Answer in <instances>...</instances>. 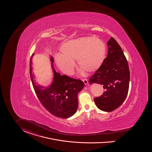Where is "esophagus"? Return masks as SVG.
Here are the masks:
<instances>
[{
    "instance_id": "esophagus-1",
    "label": "esophagus",
    "mask_w": 152,
    "mask_h": 152,
    "mask_svg": "<svg viewBox=\"0 0 152 152\" xmlns=\"http://www.w3.org/2000/svg\"><path fill=\"white\" fill-rule=\"evenodd\" d=\"M82 81L83 82L85 85H87L88 83V80L87 79H83Z\"/></svg>"
}]
</instances>
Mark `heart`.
<instances>
[{
	"mask_svg": "<svg viewBox=\"0 0 152 152\" xmlns=\"http://www.w3.org/2000/svg\"><path fill=\"white\" fill-rule=\"evenodd\" d=\"M60 51L61 54L55 56V62L61 71L70 75L74 71L75 60L86 72L97 70L104 59L106 48L100 39L85 37L65 42L61 45Z\"/></svg>",
	"mask_w": 152,
	"mask_h": 152,
	"instance_id": "heart-1",
	"label": "heart"
}]
</instances>
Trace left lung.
Segmentation results:
<instances>
[{
	"instance_id": "1",
	"label": "left lung",
	"mask_w": 152,
	"mask_h": 152,
	"mask_svg": "<svg viewBox=\"0 0 152 152\" xmlns=\"http://www.w3.org/2000/svg\"><path fill=\"white\" fill-rule=\"evenodd\" d=\"M108 51L99 69L89 79V83L103 86L105 91L94 100L101 111L111 112L119 107L129 91L130 70L121 47L113 37L107 42Z\"/></svg>"
}]
</instances>
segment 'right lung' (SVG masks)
<instances>
[{"instance_id":"1","label":"right lung","mask_w":152,"mask_h":152,"mask_svg":"<svg viewBox=\"0 0 152 152\" xmlns=\"http://www.w3.org/2000/svg\"><path fill=\"white\" fill-rule=\"evenodd\" d=\"M50 61L53 75L51 84L47 87L37 84L33 72L32 57L30 61L31 80L36 94L44 107L54 116L67 119L77 111L78 94L85 85L80 80L71 78L66 75H61L53 67V59L52 56Z\"/></svg>"}]
</instances>
